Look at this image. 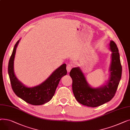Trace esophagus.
Wrapping results in <instances>:
<instances>
[{
    "label": "esophagus",
    "instance_id": "34e87169",
    "mask_svg": "<svg viewBox=\"0 0 130 130\" xmlns=\"http://www.w3.org/2000/svg\"><path fill=\"white\" fill-rule=\"evenodd\" d=\"M67 72H70L72 69V66H71V64H68L67 65Z\"/></svg>",
    "mask_w": 130,
    "mask_h": 130
}]
</instances>
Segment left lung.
Returning a JSON list of instances; mask_svg holds the SVG:
<instances>
[{
	"label": "left lung",
	"instance_id": "1",
	"mask_svg": "<svg viewBox=\"0 0 130 130\" xmlns=\"http://www.w3.org/2000/svg\"><path fill=\"white\" fill-rule=\"evenodd\" d=\"M112 52L110 77L106 84L93 88L88 84L83 73L79 67L71 70L70 75L72 78V90L74 96L79 103L95 107L111 101L114 96L122 76V66L118 48L113 40L110 41Z\"/></svg>",
	"mask_w": 130,
	"mask_h": 130
}]
</instances>
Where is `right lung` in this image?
Returning <instances> with one entry per match:
<instances>
[{
    "label": "right lung",
    "instance_id": "1",
    "mask_svg": "<svg viewBox=\"0 0 130 130\" xmlns=\"http://www.w3.org/2000/svg\"><path fill=\"white\" fill-rule=\"evenodd\" d=\"M19 41L20 39L13 47L8 63V72L12 89L18 97L27 103L34 105L44 104L52 99L61 78L67 74L66 65L63 64L57 68L40 85L31 87L26 86L17 79L13 70V61Z\"/></svg>",
    "mask_w": 130,
    "mask_h": 130
}]
</instances>
